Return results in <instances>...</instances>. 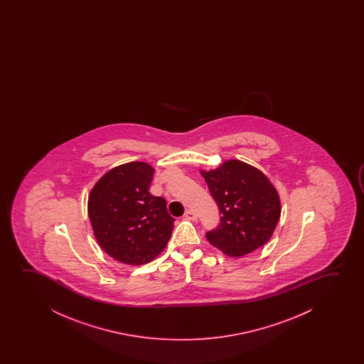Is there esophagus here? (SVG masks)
<instances>
[{
  "label": "esophagus",
  "mask_w": 364,
  "mask_h": 364,
  "mask_svg": "<svg viewBox=\"0 0 364 364\" xmlns=\"http://www.w3.org/2000/svg\"><path fill=\"white\" fill-rule=\"evenodd\" d=\"M184 216H185V218H186V219H189V220L198 219V215L195 214V213H194V211H193V210H186V211H185Z\"/></svg>",
  "instance_id": "1"
}]
</instances>
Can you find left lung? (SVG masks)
Masks as SVG:
<instances>
[{"label": "left lung", "instance_id": "1", "mask_svg": "<svg viewBox=\"0 0 364 364\" xmlns=\"http://www.w3.org/2000/svg\"><path fill=\"white\" fill-rule=\"evenodd\" d=\"M201 174L221 215L219 225L206 232L210 244L232 257L264 246L281 215L279 194L269 180L240 160Z\"/></svg>", "mask_w": 364, "mask_h": 364}]
</instances>
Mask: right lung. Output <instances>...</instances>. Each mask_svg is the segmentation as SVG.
<instances>
[{
  "label": "right lung",
  "mask_w": 364,
  "mask_h": 364,
  "mask_svg": "<svg viewBox=\"0 0 364 364\" xmlns=\"http://www.w3.org/2000/svg\"><path fill=\"white\" fill-rule=\"evenodd\" d=\"M153 174L146 163H127L105 173L90 191L88 215L95 239L123 264H148L173 232L175 219L166 201L149 193Z\"/></svg>",
  "instance_id": "add662e5"
}]
</instances>
